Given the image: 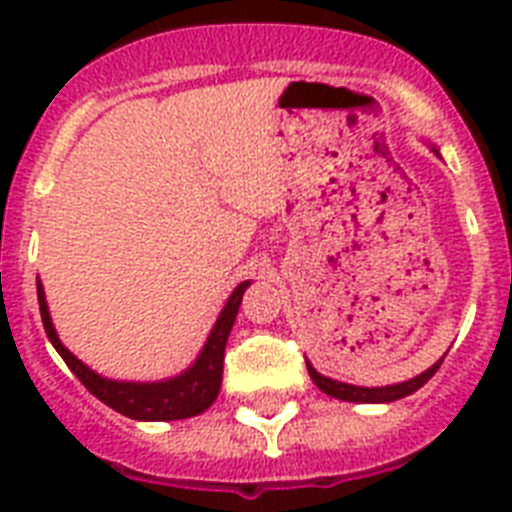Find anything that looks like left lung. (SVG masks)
Wrapping results in <instances>:
<instances>
[{"mask_svg":"<svg viewBox=\"0 0 512 512\" xmlns=\"http://www.w3.org/2000/svg\"><path fill=\"white\" fill-rule=\"evenodd\" d=\"M444 358H438L436 364L425 369L422 374L412 377V380L406 382H398V385H385V388H361V385H348V382H340V380H332V377H324L313 369L308 361V374H311V380L319 385V390H324L327 396L332 398H340V401H356V404H388V401H398V398L409 396L414 390H420L425 382L438 372V366H441Z\"/></svg>","mask_w":512,"mask_h":512,"instance_id":"8db88e82","label":"left lung"}]
</instances>
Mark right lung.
<instances>
[{
    "label": "right lung",
    "instance_id": "obj_1",
    "mask_svg": "<svg viewBox=\"0 0 512 512\" xmlns=\"http://www.w3.org/2000/svg\"><path fill=\"white\" fill-rule=\"evenodd\" d=\"M249 281H241L239 287L233 289L228 303L217 316L215 327L209 332L204 348H201L199 358L193 361L183 374L170 377L162 382H119L100 377L98 372H92L90 366L82 364L71 350L60 342L58 332L52 327L50 311H47V300H44L42 284H36V295H39V311H42L44 332L60 353V358L66 361L68 369L79 377L84 388L90 390L92 396L100 398L103 404L116 409L130 420H148V422H167V420H185L193 414H201L204 409L212 406V401L220 393V382H223V358H225V342L231 335L233 321L239 313L241 297L247 292Z\"/></svg>",
    "mask_w": 512,
    "mask_h": 512
}]
</instances>
